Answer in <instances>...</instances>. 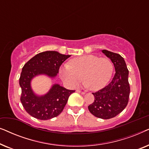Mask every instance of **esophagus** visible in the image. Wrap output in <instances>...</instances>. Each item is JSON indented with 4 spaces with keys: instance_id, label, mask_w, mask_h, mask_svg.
<instances>
[{
    "instance_id": "esophagus-1",
    "label": "esophagus",
    "mask_w": 149,
    "mask_h": 149,
    "mask_svg": "<svg viewBox=\"0 0 149 149\" xmlns=\"http://www.w3.org/2000/svg\"><path fill=\"white\" fill-rule=\"evenodd\" d=\"M76 91H77V92H78V93H81V94H85V93L84 91H81V90H79V89H77V90H76Z\"/></svg>"
}]
</instances>
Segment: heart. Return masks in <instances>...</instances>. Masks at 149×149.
<instances>
[{
  "instance_id": "obj_1",
  "label": "heart",
  "mask_w": 149,
  "mask_h": 149,
  "mask_svg": "<svg viewBox=\"0 0 149 149\" xmlns=\"http://www.w3.org/2000/svg\"><path fill=\"white\" fill-rule=\"evenodd\" d=\"M114 70L113 64L109 59L93 55H85L64 64L59 70V76L65 84L75 87L84 81L91 91L102 89L111 80Z\"/></svg>"
}]
</instances>
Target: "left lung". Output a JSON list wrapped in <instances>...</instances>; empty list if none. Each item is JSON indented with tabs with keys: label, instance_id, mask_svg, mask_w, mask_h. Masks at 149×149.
<instances>
[{
	"label": "left lung",
	"instance_id": "obj_1",
	"mask_svg": "<svg viewBox=\"0 0 149 149\" xmlns=\"http://www.w3.org/2000/svg\"><path fill=\"white\" fill-rule=\"evenodd\" d=\"M102 52L111 59L115 66V74L107 86L92 93L95 100L89 106L88 109L95 117L109 119L119 115L127 104L130 91L128 82L129 71L121 55L106 49Z\"/></svg>",
	"mask_w": 149,
	"mask_h": 149
}]
</instances>
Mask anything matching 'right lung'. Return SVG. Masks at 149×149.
<instances>
[{"instance_id": "obj_1", "label": "right lung", "mask_w": 149, "mask_h": 149, "mask_svg": "<svg viewBox=\"0 0 149 149\" xmlns=\"http://www.w3.org/2000/svg\"><path fill=\"white\" fill-rule=\"evenodd\" d=\"M69 57L70 55L46 51L36 54L24 64L19 78L20 100L24 109L32 117L40 120L57 117L64 109L69 96L75 91L55 83L46 93L39 95L34 92L31 85L32 79L40 75L56 78L60 66Z\"/></svg>"}]
</instances>
